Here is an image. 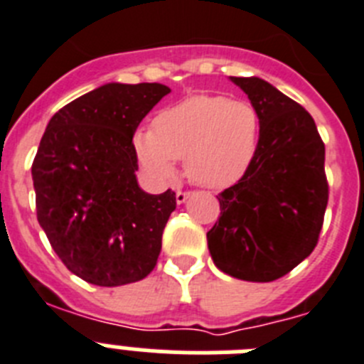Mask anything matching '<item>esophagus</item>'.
<instances>
[{
  "mask_svg": "<svg viewBox=\"0 0 364 364\" xmlns=\"http://www.w3.org/2000/svg\"><path fill=\"white\" fill-rule=\"evenodd\" d=\"M188 198H190V192H183V190H178V192H176V201H178L179 205L185 203Z\"/></svg>",
  "mask_w": 364,
  "mask_h": 364,
  "instance_id": "1",
  "label": "esophagus"
}]
</instances>
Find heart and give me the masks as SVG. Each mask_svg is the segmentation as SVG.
Returning <instances> with one entry per match:
<instances>
[{"mask_svg":"<svg viewBox=\"0 0 364 364\" xmlns=\"http://www.w3.org/2000/svg\"><path fill=\"white\" fill-rule=\"evenodd\" d=\"M259 114L243 100L192 96L161 110L152 130L134 137L143 165L159 178L185 159L186 176L206 188H225L243 178L259 146Z\"/></svg>","mask_w":364,"mask_h":364,"instance_id":"heart-1","label":"heart"}]
</instances>
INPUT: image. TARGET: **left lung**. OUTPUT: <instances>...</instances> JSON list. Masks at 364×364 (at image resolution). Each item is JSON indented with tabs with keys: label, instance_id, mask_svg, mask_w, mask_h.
<instances>
[{
	"label": "left lung",
	"instance_id": "1",
	"mask_svg": "<svg viewBox=\"0 0 364 364\" xmlns=\"http://www.w3.org/2000/svg\"><path fill=\"white\" fill-rule=\"evenodd\" d=\"M259 114V146L245 176L218 196L206 232L215 267L243 281L287 276L319 241L328 203L325 143L306 110L259 77H230Z\"/></svg>",
	"mask_w": 364,
	"mask_h": 364
}]
</instances>
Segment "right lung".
<instances>
[{
    "mask_svg": "<svg viewBox=\"0 0 364 364\" xmlns=\"http://www.w3.org/2000/svg\"><path fill=\"white\" fill-rule=\"evenodd\" d=\"M168 92L159 83L103 85L58 110L41 137L32 163L38 221L87 283H136L158 263L176 192L139 188L132 137Z\"/></svg>",
    "mask_w": 364,
    "mask_h": 364,
    "instance_id": "obj_1",
    "label": "right lung"
}]
</instances>
